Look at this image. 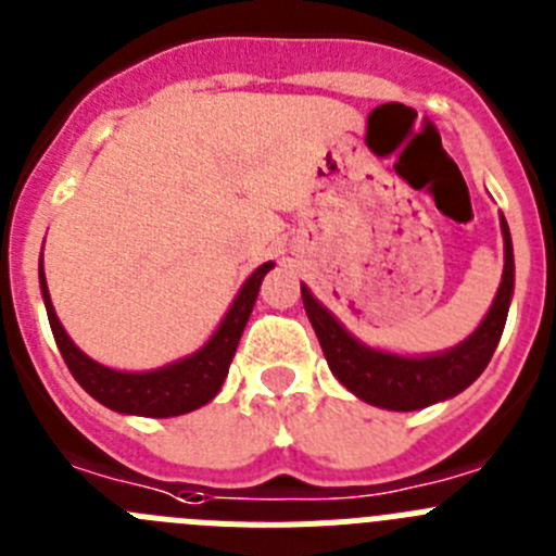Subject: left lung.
I'll return each mask as SVG.
<instances>
[{
	"label": "left lung",
	"mask_w": 556,
	"mask_h": 556,
	"mask_svg": "<svg viewBox=\"0 0 556 556\" xmlns=\"http://www.w3.org/2000/svg\"><path fill=\"white\" fill-rule=\"evenodd\" d=\"M502 235L504 274L496 299L490 304L482 324L473 329V334H468L463 343L440 354L402 357V354L365 346L352 332H346V327L309 293L307 285H302L304 309H307L309 324L318 334L329 371L338 377V382L352 390L354 396L363 399V402L374 404V407L396 409V413L429 407V404H438L443 399L463 393L488 368L490 357H493L498 340H502L504 324H507L509 299H513L515 288V260L513 238H509V227L504 216Z\"/></svg>",
	"instance_id": "8db88e82"
}]
</instances>
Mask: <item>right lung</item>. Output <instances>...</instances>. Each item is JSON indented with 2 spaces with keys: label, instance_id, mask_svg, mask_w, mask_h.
<instances>
[{
  "label": "right lung",
  "instance_id": "1",
  "mask_svg": "<svg viewBox=\"0 0 556 556\" xmlns=\"http://www.w3.org/2000/svg\"><path fill=\"white\" fill-rule=\"evenodd\" d=\"M274 268V263H263L252 277L243 282L241 293L235 296L232 307L224 315V321L213 332V338L204 343L199 352L188 354V357L168 363L154 371H113L108 365H99L85 352L74 346V340L68 338L63 324L58 321V313L49 299L47 277H43V266L38 271L41 277V293L43 304H47L49 327H52L58 349L66 359L72 377L83 384L85 393H91L99 404L116 409L124 415H147V418H172V415H185L191 409L204 407L210 399L222 390L224 379L229 374V363L235 357L238 340H241L243 327H247L249 315H252L254 302H257L260 282Z\"/></svg>",
  "mask_w": 556,
  "mask_h": 556
}]
</instances>
